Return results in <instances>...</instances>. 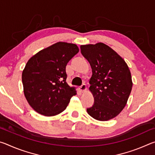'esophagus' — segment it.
Masks as SVG:
<instances>
[{"mask_svg": "<svg viewBox=\"0 0 155 155\" xmlns=\"http://www.w3.org/2000/svg\"><path fill=\"white\" fill-rule=\"evenodd\" d=\"M79 89H80L81 91H82V92H83V91H85L86 90V89H87V87H86L85 84H83V85H81L80 86Z\"/></svg>", "mask_w": 155, "mask_h": 155, "instance_id": "34e87169", "label": "esophagus"}]
</instances>
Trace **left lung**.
Wrapping results in <instances>:
<instances>
[{
  "instance_id": "left-lung-1",
  "label": "left lung",
  "mask_w": 155,
  "mask_h": 155,
  "mask_svg": "<svg viewBox=\"0 0 155 155\" xmlns=\"http://www.w3.org/2000/svg\"><path fill=\"white\" fill-rule=\"evenodd\" d=\"M80 48L92 70L90 90L94 103L87 111L94 119L107 121L117 116L127 104L133 86L129 68L116 52L103 43Z\"/></svg>"
}]
</instances>
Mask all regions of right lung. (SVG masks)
Instances as JSON below:
<instances>
[{
	"instance_id": "add662e5",
	"label": "right lung",
	"mask_w": 155,
	"mask_h": 155,
	"mask_svg": "<svg viewBox=\"0 0 155 155\" xmlns=\"http://www.w3.org/2000/svg\"><path fill=\"white\" fill-rule=\"evenodd\" d=\"M78 51L76 44L57 42L28 60L22 81L25 96L35 111L46 116L59 114L77 94L66 83L65 67Z\"/></svg>"
}]
</instances>
